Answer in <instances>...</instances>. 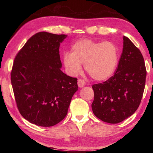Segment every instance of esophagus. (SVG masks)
Instances as JSON below:
<instances>
[{"mask_svg": "<svg viewBox=\"0 0 153 153\" xmlns=\"http://www.w3.org/2000/svg\"><path fill=\"white\" fill-rule=\"evenodd\" d=\"M77 84H78V86L79 88L84 87L85 85V81L82 79H79L78 81H77Z\"/></svg>", "mask_w": 153, "mask_h": 153, "instance_id": "obj_1", "label": "esophagus"}]
</instances>
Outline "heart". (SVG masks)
Returning a JSON list of instances; mask_svg holds the SVG:
<instances>
[{
	"label": "heart",
	"mask_w": 153,
	"mask_h": 153,
	"mask_svg": "<svg viewBox=\"0 0 153 153\" xmlns=\"http://www.w3.org/2000/svg\"><path fill=\"white\" fill-rule=\"evenodd\" d=\"M63 63L68 73L76 76L82 70L81 64L89 76L97 81H104L115 73L118 63L115 45L111 42H97L84 38L71 46V53L63 55Z\"/></svg>",
	"instance_id": "heart-1"
}]
</instances>
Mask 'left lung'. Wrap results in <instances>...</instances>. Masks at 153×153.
<instances>
[{
  "mask_svg": "<svg viewBox=\"0 0 153 153\" xmlns=\"http://www.w3.org/2000/svg\"><path fill=\"white\" fill-rule=\"evenodd\" d=\"M146 77L141 52L123 36V52L114 76L103 83L92 85L94 115L105 122L118 123L133 115L140 104Z\"/></svg>",
  "mask_w": 153,
  "mask_h": 153,
  "instance_id": "1",
  "label": "left lung"
}]
</instances>
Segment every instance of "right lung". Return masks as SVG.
<instances>
[{
	"label": "right lung",
	"instance_id": "right-lung-1",
	"mask_svg": "<svg viewBox=\"0 0 153 153\" xmlns=\"http://www.w3.org/2000/svg\"><path fill=\"white\" fill-rule=\"evenodd\" d=\"M65 34L41 32L32 36L15 56L11 73L18 110L36 126L51 127L65 117L77 79L61 70L60 43Z\"/></svg>",
	"mask_w": 153,
	"mask_h": 153
}]
</instances>
